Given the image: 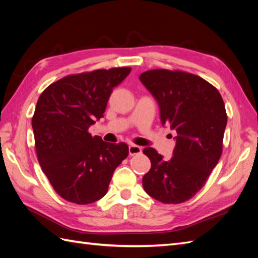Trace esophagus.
Returning <instances> with one entry per match:
<instances>
[{
	"label": "esophagus",
	"instance_id": "34e87169",
	"mask_svg": "<svg viewBox=\"0 0 258 258\" xmlns=\"http://www.w3.org/2000/svg\"><path fill=\"white\" fill-rule=\"evenodd\" d=\"M128 152H130V155H136V154H141L142 153V147L139 145H130L128 146Z\"/></svg>",
	"mask_w": 258,
	"mask_h": 258
}]
</instances>
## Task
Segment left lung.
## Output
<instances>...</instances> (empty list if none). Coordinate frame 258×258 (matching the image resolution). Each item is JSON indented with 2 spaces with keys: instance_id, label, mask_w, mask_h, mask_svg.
I'll return each mask as SVG.
<instances>
[{
  "instance_id": "8db88e82",
  "label": "left lung",
  "mask_w": 258,
  "mask_h": 258,
  "mask_svg": "<svg viewBox=\"0 0 258 258\" xmlns=\"http://www.w3.org/2000/svg\"><path fill=\"white\" fill-rule=\"evenodd\" d=\"M140 81L156 100L162 124L177 133L171 160H164L153 147L144 149L151 169L144 175L143 187L153 199L179 204L205 185L220 160L227 124L225 105L212 84L182 71H146Z\"/></svg>"
}]
</instances>
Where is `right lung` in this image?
I'll return each mask as SVG.
<instances>
[{"label":"right lung","instance_id":"right-lung-1","mask_svg":"<svg viewBox=\"0 0 258 258\" xmlns=\"http://www.w3.org/2000/svg\"><path fill=\"white\" fill-rule=\"evenodd\" d=\"M131 68L69 75L47 86L32 118L37 160L54 190L75 204L107 193L113 173L128 155L125 143H106L89 133L104 116L113 89Z\"/></svg>","mask_w":258,"mask_h":258}]
</instances>
